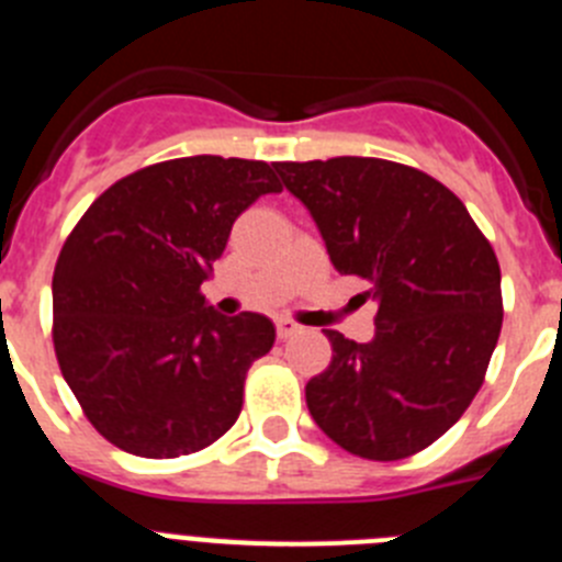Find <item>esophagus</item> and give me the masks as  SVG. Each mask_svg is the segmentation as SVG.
<instances>
[{"label": "esophagus", "mask_w": 562, "mask_h": 562, "mask_svg": "<svg viewBox=\"0 0 562 562\" xmlns=\"http://www.w3.org/2000/svg\"><path fill=\"white\" fill-rule=\"evenodd\" d=\"M276 331L281 340H286V337H292V335H301V331H304V326H297L295 321H290V317H278Z\"/></svg>", "instance_id": "1"}]
</instances>
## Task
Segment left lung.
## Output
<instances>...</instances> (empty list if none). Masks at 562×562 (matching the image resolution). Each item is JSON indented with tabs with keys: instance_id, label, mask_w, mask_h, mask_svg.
Wrapping results in <instances>:
<instances>
[{
	"instance_id": "8db88e82",
	"label": "left lung",
	"mask_w": 562,
	"mask_h": 562,
	"mask_svg": "<svg viewBox=\"0 0 562 562\" xmlns=\"http://www.w3.org/2000/svg\"><path fill=\"white\" fill-rule=\"evenodd\" d=\"M340 276L380 304L374 337L326 329L331 362L306 408L342 450L374 461L419 453L479 394L504 321L501 267L450 188L376 157L276 162Z\"/></svg>"
}]
</instances>
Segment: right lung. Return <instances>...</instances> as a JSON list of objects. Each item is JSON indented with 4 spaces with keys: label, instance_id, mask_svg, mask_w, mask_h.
<instances>
[{
    "label": "right lung",
    "instance_id": "add662e5",
    "mask_svg": "<svg viewBox=\"0 0 562 562\" xmlns=\"http://www.w3.org/2000/svg\"><path fill=\"white\" fill-rule=\"evenodd\" d=\"M278 191L267 162L196 154L117 180L69 233L53 272V342L114 448L177 459L233 428L276 326L256 312L220 315L200 286L238 213Z\"/></svg>",
    "mask_w": 562,
    "mask_h": 562
}]
</instances>
